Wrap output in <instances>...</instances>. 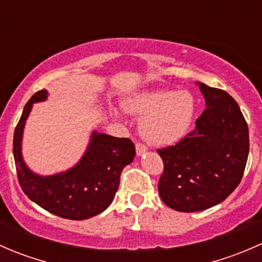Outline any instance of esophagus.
I'll return each mask as SVG.
<instances>
[{
	"instance_id": "obj_1",
	"label": "esophagus",
	"mask_w": 262,
	"mask_h": 262,
	"mask_svg": "<svg viewBox=\"0 0 262 262\" xmlns=\"http://www.w3.org/2000/svg\"><path fill=\"white\" fill-rule=\"evenodd\" d=\"M136 150H137V155L142 156L143 153L147 152V147L144 146L143 143H139V142H138V143L136 144Z\"/></svg>"
}]
</instances>
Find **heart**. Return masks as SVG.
Masks as SVG:
<instances>
[{
	"label": "heart",
	"instance_id": "obj_1",
	"mask_svg": "<svg viewBox=\"0 0 262 262\" xmlns=\"http://www.w3.org/2000/svg\"><path fill=\"white\" fill-rule=\"evenodd\" d=\"M126 113L142 119L141 133L148 143L170 146L184 138L195 114V102L186 91L157 90L137 94L124 102Z\"/></svg>",
	"mask_w": 262,
	"mask_h": 262
}]
</instances>
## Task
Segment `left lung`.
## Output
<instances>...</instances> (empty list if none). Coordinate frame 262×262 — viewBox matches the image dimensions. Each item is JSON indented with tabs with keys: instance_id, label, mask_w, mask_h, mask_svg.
<instances>
[{
	"instance_id": "obj_1",
	"label": "left lung",
	"mask_w": 262,
	"mask_h": 262,
	"mask_svg": "<svg viewBox=\"0 0 262 262\" xmlns=\"http://www.w3.org/2000/svg\"><path fill=\"white\" fill-rule=\"evenodd\" d=\"M207 109L175 146L157 149L163 161L158 192L167 207L192 213L223 202L239 185L248 157V126L236 100L199 83Z\"/></svg>"
}]
</instances>
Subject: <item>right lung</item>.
Here are the masks:
<instances>
[{
    "instance_id": "1",
    "label": "right lung",
    "mask_w": 262,
    "mask_h": 262,
    "mask_svg": "<svg viewBox=\"0 0 262 262\" xmlns=\"http://www.w3.org/2000/svg\"><path fill=\"white\" fill-rule=\"evenodd\" d=\"M46 99V90L35 92L15 128L14 158L18 184L29 199L49 213L72 221L91 218L112 204L121 171L136 156V146L129 138L95 132L86 153L75 167L47 178L35 175L23 161L21 138L31 105Z\"/></svg>"
}]
</instances>
